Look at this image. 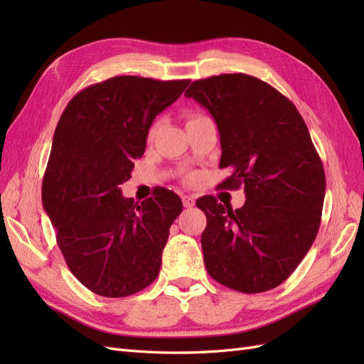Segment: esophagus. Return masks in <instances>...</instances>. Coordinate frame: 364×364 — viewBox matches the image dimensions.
Instances as JSON below:
<instances>
[{
	"label": "esophagus",
	"mask_w": 364,
	"mask_h": 364,
	"mask_svg": "<svg viewBox=\"0 0 364 364\" xmlns=\"http://www.w3.org/2000/svg\"><path fill=\"white\" fill-rule=\"evenodd\" d=\"M182 202L185 208H193L196 205V200L193 196H182Z\"/></svg>",
	"instance_id": "obj_1"
}]
</instances>
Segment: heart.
Returning <instances> with one entry per match:
<instances>
[{"instance_id":"b5f03b06","label":"heart","mask_w":364,"mask_h":364,"mask_svg":"<svg viewBox=\"0 0 364 364\" xmlns=\"http://www.w3.org/2000/svg\"><path fill=\"white\" fill-rule=\"evenodd\" d=\"M194 118H199V117H191L190 119H194ZM156 129H158V123H155V124H153V126L150 127V130H149V139H151L153 136H155Z\"/></svg>"}]
</instances>
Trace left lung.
I'll use <instances>...</instances> for the list:
<instances>
[{
    "instance_id": "1",
    "label": "left lung",
    "mask_w": 364,
    "mask_h": 364,
    "mask_svg": "<svg viewBox=\"0 0 364 364\" xmlns=\"http://www.w3.org/2000/svg\"><path fill=\"white\" fill-rule=\"evenodd\" d=\"M218 127L220 168L228 190L245 185L234 209L213 196L196 202L206 215L203 259L211 278L241 293H261L287 279L310 250L321 226L325 171L296 106L247 74L196 80L185 92Z\"/></svg>"
}]
</instances>
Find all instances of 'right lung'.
I'll use <instances>...</instances> for the list:
<instances>
[{"label":"right lung","mask_w":364,"mask_h":364,"mask_svg":"<svg viewBox=\"0 0 364 364\" xmlns=\"http://www.w3.org/2000/svg\"><path fill=\"white\" fill-rule=\"evenodd\" d=\"M190 80L118 75L75 94L54 130L42 205L74 277L106 297H126L156 279L179 196L159 188L135 203L121 196L146 150L153 119Z\"/></svg>","instance_id":"obj_1"}]
</instances>
